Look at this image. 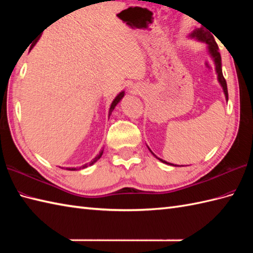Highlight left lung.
<instances>
[{"label": "left lung", "mask_w": 253, "mask_h": 253, "mask_svg": "<svg viewBox=\"0 0 253 253\" xmlns=\"http://www.w3.org/2000/svg\"><path fill=\"white\" fill-rule=\"evenodd\" d=\"M189 37L193 38V39H196L198 41L204 42V43L208 44V50H209L210 55H211V57L213 58V61H214V64H215V71H216V74H217V80H218L219 84L222 85L223 91H224V94H225V98H226V101H228L227 84H226V80H225V78L223 76V72H222V58H221V54H219V52H218L217 43L215 42V40H214V37L212 36L211 32H209L208 30L202 28V27H201V28H196L189 35ZM149 150H150V148H149ZM150 151H151V150H150ZM151 153L154 155L155 158L159 159L161 162H163L165 164L173 165V166H178V165H174V164H171V163L166 162V161L158 158L157 155H155L152 151H151Z\"/></svg>", "instance_id": "8db88e82"}]
</instances>
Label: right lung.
<instances>
[{
  "label": "right lung",
  "mask_w": 253,
  "mask_h": 253,
  "mask_svg": "<svg viewBox=\"0 0 253 253\" xmlns=\"http://www.w3.org/2000/svg\"><path fill=\"white\" fill-rule=\"evenodd\" d=\"M38 40H39V39H38ZM38 40H36V42H35V43L34 44H32L31 45V47H30V49H32V47H34V45L37 43V41ZM124 95H125V91H122V92H120V93H118L117 95H116V98L114 99V100H113V102H112V104H111V106H110V111H109V116L112 114V112H113V110H114L115 109V106L118 104V102H120L123 98H124ZM102 154H103V150H101V151H100V153L98 154V155H96V157L92 160V161H91V162L89 163V164H84V165H83V166H80V168H79V169H85V168H88V166L89 165H92V164H94L95 162H96V161H98L101 157H102ZM66 169H68V170H75V169H75V168H66Z\"/></svg>",
  "instance_id": "1"
}]
</instances>
